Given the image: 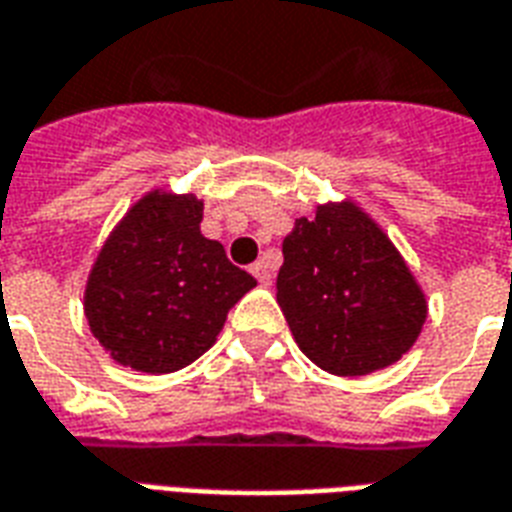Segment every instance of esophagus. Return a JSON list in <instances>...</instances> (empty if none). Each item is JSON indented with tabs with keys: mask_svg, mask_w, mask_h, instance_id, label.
Segmentation results:
<instances>
[{
	"mask_svg": "<svg viewBox=\"0 0 512 512\" xmlns=\"http://www.w3.org/2000/svg\"><path fill=\"white\" fill-rule=\"evenodd\" d=\"M249 271H252V276H255L260 285H268V282H271V266H268L266 260H257Z\"/></svg>",
	"mask_w": 512,
	"mask_h": 512,
	"instance_id": "34e87169",
	"label": "esophagus"
}]
</instances>
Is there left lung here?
I'll return each instance as SVG.
<instances>
[{
  "label": "left lung",
  "mask_w": 512,
  "mask_h": 512,
  "mask_svg": "<svg viewBox=\"0 0 512 512\" xmlns=\"http://www.w3.org/2000/svg\"><path fill=\"white\" fill-rule=\"evenodd\" d=\"M276 304L306 358L336 377L380 372L418 342L429 304L388 233L358 203L317 206L282 241Z\"/></svg>",
  "instance_id": "1"
}]
</instances>
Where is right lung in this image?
<instances>
[{"instance_id": "right-lung-1", "label": "right lung", "mask_w": 512, "mask_h": 512, "mask_svg": "<svg viewBox=\"0 0 512 512\" xmlns=\"http://www.w3.org/2000/svg\"><path fill=\"white\" fill-rule=\"evenodd\" d=\"M203 200L151 189L105 238L83 314L113 361L135 372H179L217 342L255 276L200 233Z\"/></svg>"}]
</instances>
